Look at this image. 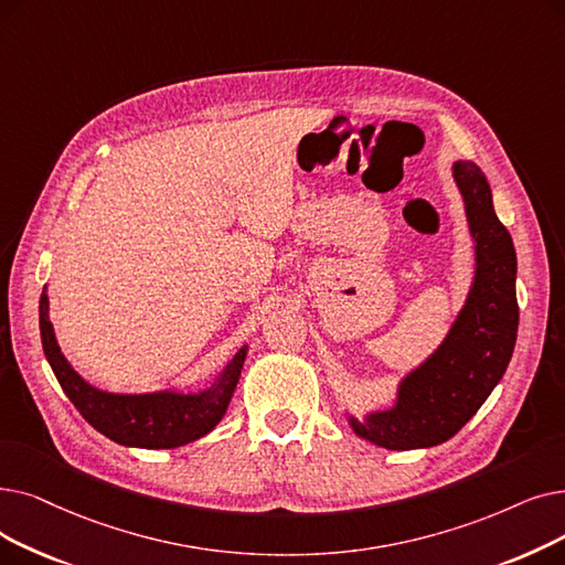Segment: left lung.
<instances>
[{
	"mask_svg": "<svg viewBox=\"0 0 565 565\" xmlns=\"http://www.w3.org/2000/svg\"><path fill=\"white\" fill-rule=\"evenodd\" d=\"M452 173L476 239V281L446 341L402 381L397 404L349 420L358 436L387 450L431 448L452 438L492 395L518 339L512 237L494 212L482 170L457 161Z\"/></svg>",
	"mask_w": 565,
	"mask_h": 565,
	"instance_id": "left-lung-1",
	"label": "left lung"
}]
</instances>
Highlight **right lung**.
<instances>
[{
    "label": "right lung",
    "mask_w": 565,
    "mask_h": 565,
    "mask_svg": "<svg viewBox=\"0 0 565 565\" xmlns=\"http://www.w3.org/2000/svg\"><path fill=\"white\" fill-rule=\"evenodd\" d=\"M39 326L43 353L83 418L115 444L134 448H180L212 431L224 418L233 390L237 385L247 347L239 349L226 370L201 395L180 392H152V395H113L85 383L62 355L53 323L47 318L45 288L39 302Z\"/></svg>",
    "instance_id": "1"
}]
</instances>
